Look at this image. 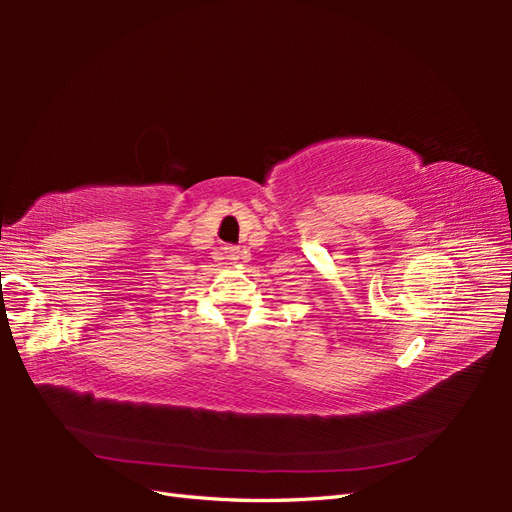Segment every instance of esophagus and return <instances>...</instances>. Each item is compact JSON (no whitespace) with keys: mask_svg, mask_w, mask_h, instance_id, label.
Segmentation results:
<instances>
[{"mask_svg":"<svg viewBox=\"0 0 512 512\" xmlns=\"http://www.w3.org/2000/svg\"><path fill=\"white\" fill-rule=\"evenodd\" d=\"M224 255L228 262H237L239 255H242V250H239L237 246H224Z\"/></svg>","mask_w":512,"mask_h":512,"instance_id":"esophagus-1","label":"esophagus"}]
</instances>
